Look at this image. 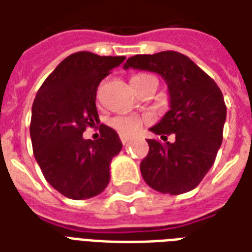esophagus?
<instances>
[{
	"mask_svg": "<svg viewBox=\"0 0 252 252\" xmlns=\"http://www.w3.org/2000/svg\"><path fill=\"white\" fill-rule=\"evenodd\" d=\"M120 139H121V143H123L124 146H126V144H128V143L131 142V137H128V136H121Z\"/></svg>",
	"mask_w": 252,
	"mask_h": 252,
	"instance_id": "1",
	"label": "esophagus"
}]
</instances>
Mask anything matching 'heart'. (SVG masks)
Returning <instances> with one entry per match:
<instances>
[{"mask_svg":"<svg viewBox=\"0 0 252 252\" xmlns=\"http://www.w3.org/2000/svg\"><path fill=\"white\" fill-rule=\"evenodd\" d=\"M155 78L148 74H136L131 79L133 88L140 89L143 85H146L148 81H153ZM148 116H137V115H117L110 119V126L115 128L116 131L120 132L123 135H135L140 131V128L144 123H148Z\"/></svg>","mask_w":252,"mask_h":252,"instance_id":"obj_1","label":"heart"}]
</instances>
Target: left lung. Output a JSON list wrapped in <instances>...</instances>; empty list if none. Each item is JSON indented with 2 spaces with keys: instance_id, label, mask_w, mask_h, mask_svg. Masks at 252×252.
<instances>
[{
  "instance_id": "1",
  "label": "left lung",
  "mask_w": 252,
  "mask_h": 252,
  "mask_svg": "<svg viewBox=\"0 0 252 252\" xmlns=\"http://www.w3.org/2000/svg\"><path fill=\"white\" fill-rule=\"evenodd\" d=\"M124 68L160 74L170 92V110L150 131L166 143L148 139L150 151L140 163L154 190L182 194L194 189L215 163L222 142L227 106L217 83L190 58L177 51L135 55ZM176 135V142L167 136Z\"/></svg>"
}]
</instances>
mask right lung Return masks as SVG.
Returning a JSON list of instances; mask_svg holds the SVG:
<instances>
[{"label":"right lung","instance_id":"right-lung-1","mask_svg":"<svg viewBox=\"0 0 252 252\" xmlns=\"http://www.w3.org/2000/svg\"><path fill=\"white\" fill-rule=\"evenodd\" d=\"M124 59L89 51L71 54L36 94L30 126L33 155L47 182L67 198H90L109 184L110 160L123 147L120 137L104 124L97 140H86L82 133L99 123V82Z\"/></svg>","mask_w":252,"mask_h":252}]
</instances>
